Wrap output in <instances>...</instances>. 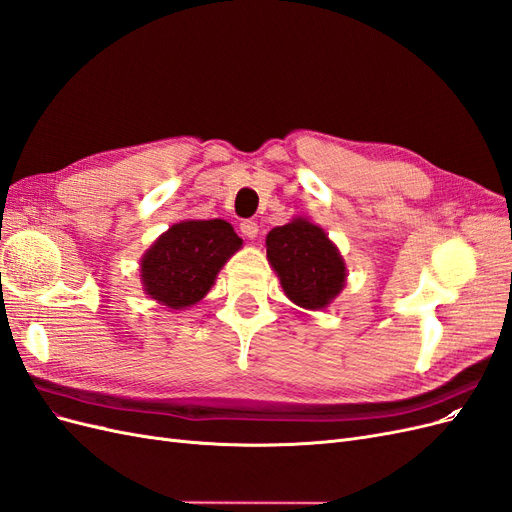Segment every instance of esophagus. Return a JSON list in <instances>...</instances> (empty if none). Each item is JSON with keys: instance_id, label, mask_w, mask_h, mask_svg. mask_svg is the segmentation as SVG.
I'll return each mask as SVG.
<instances>
[{"instance_id": "obj_1", "label": "esophagus", "mask_w": 512, "mask_h": 512, "mask_svg": "<svg viewBox=\"0 0 512 512\" xmlns=\"http://www.w3.org/2000/svg\"><path fill=\"white\" fill-rule=\"evenodd\" d=\"M241 232L247 239H256L258 237V224L252 220H245L241 222Z\"/></svg>"}]
</instances>
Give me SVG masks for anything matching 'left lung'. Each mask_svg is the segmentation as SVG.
Here are the masks:
<instances>
[{"instance_id": "8db88e82", "label": "left lung", "mask_w": 512, "mask_h": 512, "mask_svg": "<svg viewBox=\"0 0 512 512\" xmlns=\"http://www.w3.org/2000/svg\"><path fill=\"white\" fill-rule=\"evenodd\" d=\"M267 260L286 297L309 312L329 307L348 280L342 252L327 232L303 215L269 232Z\"/></svg>"}]
</instances>
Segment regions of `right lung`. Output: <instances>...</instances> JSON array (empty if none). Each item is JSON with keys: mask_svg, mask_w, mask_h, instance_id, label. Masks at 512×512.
<instances>
[{"mask_svg": "<svg viewBox=\"0 0 512 512\" xmlns=\"http://www.w3.org/2000/svg\"><path fill=\"white\" fill-rule=\"evenodd\" d=\"M241 247L243 239L226 220L177 222L141 258L143 292L168 309H188L207 297Z\"/></svg>", "mask_w": 512, "mask_h": 512, "instance_id": "1", "label": "right lung"}]
</instances>
